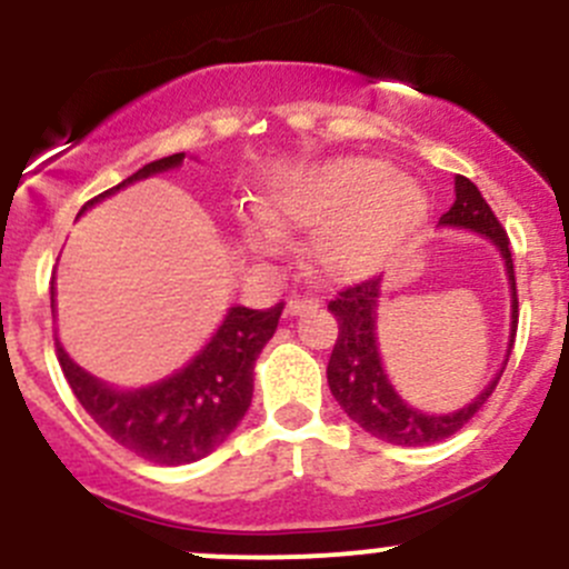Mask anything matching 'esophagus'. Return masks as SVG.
I'll return each instance as SVG.
<instances>
[{"label": "esophagus", "mask_w": 569, "mask_h": 569, "mask_svg": "<svg viewBox=\"0 0 569 569\" xmlns=\"http://www.w3.org/2000/svg\"><path fill=\"white\" fill-rule=\"evenodd\" d=\"M319 302H321L319 297L313 295H295L289 302H286V313H289V317H300V313L319 308Z\"/></svg>", "instance_id": "1"}]
</instances>
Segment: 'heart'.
<instances>
[{"label":"heart","mask_w":569,"mask_h":569,"mask_svg":"<svg viewBox=\"0 0 569 569\" xmlns=\"http://www.w3.org/2000/svg\"><path fill=\"white\" fill-rule=\"evenodd\" d=\"M274 228H317L313 261L330 278L355 280L377 272L410 242L429 214V198L410 176L391 173L386 162L343 157L317 164L280 183L263 203ZM248 226L256 250L278 248V231Z\"/></svg>","instance_id":"b5f03b06"}]
</instances>
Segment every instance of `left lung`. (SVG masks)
<instances>
[{
    "instance_id": "1",
    "label": "left lung",
    "mask_w": 569,
    "mask_h": 569,
    "mask_svg": "<svg viewBox=\"0 0 569 569\" xmlns=\"http://www.w3.org/2000/svg\"><path fill=\"white\" fill-rule=\"evenodd\" d=\"M455 203L440 217V226L468 228V231L481 233L501 250L503 263H507V278L512 286V332H509V352H512L515 332H518V286H515V263L512 250H509V237L487 200L476 189L470 178H455ZM380 280L369 278L363 283H355L349 289L338 291L336 300L327 302V311L338 321V338L332 347L330 363H327V382L341 410L352 418L358 427L375 438L386 440L393 446H432L440 440L457 435L481 407L487 405L503 371H498L496 380L476 396L470 405L460 407L446 416H427L407 405L388 380L380 360V347H377V302H380ZM507 366V363H503Z\"/></svg>"
}]
</instances>
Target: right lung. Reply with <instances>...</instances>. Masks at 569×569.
I'll return each instance as SVG.
<instances>
[{
	"mask_svg": "<svg viewBox=\"0 0 569 569\" xmlns=\"http://www.w3.org/2000/svg\"><path fill=\"white\" fill-rule=\"evenodd\" d=\"M181 162L183 153L157 159L118 187L96 194L82 206V211L123 189L126 183L173 170ZM280 313L283 302L267 311L231 308L198 358L189 360L168 380L140 391H114L90 377L68 358L60 341H54L57 360L79 405L114 443L148 462L187 465L203 460L217 446L226 443L228 435L244 418L252 399V369L261 349L278 330Z\"/></svg>",
	"mask_w": 569,
	"mask_h": 569,
	"instance_id": "obj_1",
	"label": "right lung"
}]
</instances>
